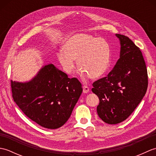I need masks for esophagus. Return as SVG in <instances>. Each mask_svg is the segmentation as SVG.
Returning <instances> with one entry per match:
<instances>
[{"label": "esophagus", "mask_w": 156, "mask_h": 156, "mask_svg": "<svg viewBox=\"0 0 156 156\" xmlns=\"http://www.w3.org/2000/svg\"><path fill=\"white\" fill-rule=\"evenodd\" d=\"M83 92L84 93H88V92H89V88L87 87V86L86 85H84L83 86Z\"/></svg>", "instance_id": "34e87169"}]
</instances>
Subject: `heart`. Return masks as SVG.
<instances>
[{
	"label": "heart",
	"instance_id": "b5f03b06",
	"mask_svg": "<svg viewBox=\"0 0 156 156\" xmlns=\"http://www.w3.org/2000/svg\"><path fill=\"white\" fill-rule=\"evenodd\" d=\"M63 51L58 53V60L64 70L71 74L77 66L82 75L96 79L107 71L111 62V47L102 38L80 34L69 37L62 46Z\"/></svg>",
	"mask_w": 156,
	"mask_h": 156
}]
</instances>
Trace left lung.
<instances>
[{
  "label": "left lung",
  "instance_id": "1",
  "mask_svg": "<svg viewBox=\"0 0 156 156\" xmlns=\"http://www.w3.org/2000/svg\"><path fill=\"white\" fill-rule=\"evenodd\" d=\"M121 44L120 58L107 77L95 81L92 92L100 102L97 113L108 124L127 119L146 93L148 76L142 53L128 37L116 34Z\"/></svg>",
  "mask_w": 156,
  "mask_h": 156
}]
</instances>
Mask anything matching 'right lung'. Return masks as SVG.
Listing matches in <instances>:
<instances>
[{
    "mask_svg": "<svg viewBox=\"0 0 156 156\" xmlns=\"http://www.w3.org/2000/svg\"><path fill=\"white\" fill-rule=\"evenodd\" d=\"M11 86L13 100L23 113L51 129L66 123L82 92L77 78H68L53 64L44 66L31 81L11 80Z\"/></svg>",
    "mask_w": 156,
    "mask_h": 156,
    "instance_id": "obj_1",
    "label": "right lung"
}]
</instances>
